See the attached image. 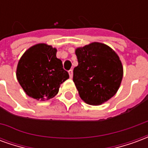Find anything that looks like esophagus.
<instances>
[{"label":"esophagus","instance_id":"34e87169","mask_svg":"<svg viewBox=\"0 0 148 148\" xmlns=\"http://www.w3.org/2000/svg\"><path fill=\"white\" fill-rule=\"evenodd\" d=\"M68 73L70 74V77L72 78V77H73V71H72V70H70V71H68Z\"/></svg>","mask_w":148,"mask_h":148}]
</instances>
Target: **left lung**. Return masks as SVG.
Returning a JSON list of instances; mask_svg holds the SVG:
<instances>
[{
	"label": "left lung",
	"instance_id": "left-lung-1",
	"mask_svg": "<svg viewBox=\"0 0 148 148\" xmlns=\"http://www.w3.org/2000/svg\"><path fill=\"white\" fill-rule=\"evenodd\" d=\"M78 65L73 81L81 99L91 106H100L116 93L124 70L120 57L105 43L91 42L75 49Z\"/></svg>",
	"mask_w": 148,
	"mask_h": 148
}]
</instances>
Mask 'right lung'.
I'll return each mask as SVG.
<instances>
[{"mask_svg": "<svg viewBox=\"0 0 148 148\" xmlns=\"http://www.w3.org/2000/svg\"><path fill=\"white\" fill-rule=\"evenodd\" d=\"M57 49L38 43L27 49L16 67V78L27 96L39 101L57 95L60 85L69 78L62 62L56 57Z\"/></svg>", "mask_w": 148, "mask_h": 148, "instance_id": "add662e5", "label": "right lung"}]
</instances>
